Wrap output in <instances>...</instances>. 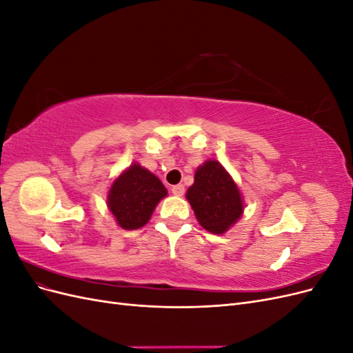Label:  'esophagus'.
<instances>
[{
  "mask_svg": "<svg viewBox=\"0 0 353 353\" xmlns=\"http://www.w3.org/2000/svg\"><path fill=\"white\" fill-rule=\"evenodd\" d=\"M172 193H174V196L181 197V196H184V193H185V188H184V185H183V184L174 185V187H172Z\"/></svg>",
  "mask_w": 353,
  "mask_h": 353,
  "instance_id": "obj_1",
  "label": "esophagus"
}]
</instances>
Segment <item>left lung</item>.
<instances>
[{"mask_svg": "<svg viewBox=\"0 0 353 353\" xmlns=\"http://www.w3.org/2000/svg\"><path fill=\"white\" fill-rule=\"evenodd\" d=\"M185 199L200 225L210 234H225L244 213V200L236 181L218 160L209 159L196 169L194 184Z\"/></svg>", "mask_w": 353, "mask_h": 353, "instance_id": "obj_1", "label": "left lung"}]
</instances>
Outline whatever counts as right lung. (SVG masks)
I'll use <instances>...</instances> for the list:
<instances>
[{"mask_svg":"<svg viewBox=\"0 0 353 353\" xmlns=\"http://www.w3.org/2000/svg\"><path fill=\"white\" fill-rule=\"evenodd\" d=\"M168 190L153 172L138 162L123 169L108 191V208L122 230H138L150 221Z\"/></svg>","mask_w":353,"mask_h":353,"instance_id":"add662e5","label":"right lung"}]
</instances>
